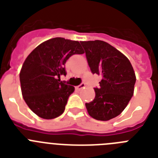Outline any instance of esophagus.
<instances>
[{
	"mask_svg": "<svg viewBox=\"0 0 158 158\" xmlns=\"http://www.w3.org/2000/svg\"><path fill=\"white\" fill-rule=\"evenodd\" d=\"M85 82H82L81 85H79L78 86H77L76 88L78 89V90H81V89H82L83 88H85Z\"/></svg>",
	"mask_w": 158,
	"mask_h": 158,
	"instance_id": "34e87169",
	"label": "esophagus"
}]
</instances>
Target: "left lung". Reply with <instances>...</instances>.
Here are the masks:
<instances>
[{"label": "left lung", "instance_id": "8db88e82", "mask_svg": "<svg viewBox=\"0 0 158 158\" xmlns=\"http://www.w3.org/2000/svg\"><path fill=\"white\" fill-rule=\"evenodd\" d=\"M93 74L101 75L96 96L85 107L95 119L107 121L118 116L134 94L136 81L129 59L120 51L101 40L81 42Z\"/></svg>", "mask_w": 158, "mask_h": 158}]
</instances>
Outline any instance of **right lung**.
<instances>
[{
    "label": "right lung",
    "instance_id": "obj_1",
    "mask_svg": "<svg viewBox=\"0 0 158 158\" xmlns=\"http://www.w3.org/2000/svg\"><path fill=\"white\" fill-rule=\"evenodd\" d=\"M77 41L54 38L43 42L27 57L19 73L23 100L35 114L51 119L64 112L74 87L60 81L65 64L73 54H84Z\"/></svg>",
    "mask_w": 158,
    "mask_h": 158
}]
</instances>
